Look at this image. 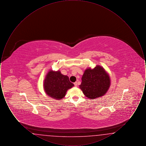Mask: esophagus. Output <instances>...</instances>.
<instances>
[{
    "instance_id": "1",
    "label": "esophagus",
    "mask_w": 146,
    "mask_h": 146,
    "mask_svg": "<svg viewBox=\"0 0 146 146\" xmlns=\"http://www.w3.org/2000/svg\"><path fill=\"white\" fill-rule=\"evenodd\" d=\"M74 86L75 87H76L77 86V85H78V83H77V82H75L74 83Z\"/></svg>"
}]
</instances>
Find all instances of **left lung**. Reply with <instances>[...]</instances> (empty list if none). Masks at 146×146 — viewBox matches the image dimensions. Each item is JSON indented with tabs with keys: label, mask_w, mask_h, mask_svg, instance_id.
I'll use <instances>...</instances> for the list:
<instances>
[{
	"label": "left lung",
	"mask_w": 146,
	"mask_h": 146,
	"mask_svg": "<svg viewBox=\"0 0 146 146\" xmlns=\"http://www.w3.org/2000/svg\"><path fill=\"white\" fill-rule=\"evenodd\" d=\"M82 80L80 89L86 97L92 100L104 95L110 86V76L99 66L85 70Z\"/></svg>",
	"instance_id": "obj_1"
}]
</instances>
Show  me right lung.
I'll list each match as a JSON object with an SVG mask.
<instances>
[{"label":"right lung","mask_w":146,"mask_h":146,"mask_svg":"<svg viewBox=\"0 0 146 146\" xmlns=\"http://www.w3.org/2000/svg\"><path fill=\"white\" fill-rule=\"evenodd\" d=\"M74 84L71 83L68 76H64L60 71L50 70L44 80V90L46 94L54 99L60 100L64 97L68 89Z\"/></svg>","instance_id":"add662e5"}]
</instances>
